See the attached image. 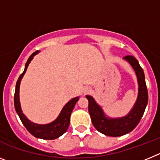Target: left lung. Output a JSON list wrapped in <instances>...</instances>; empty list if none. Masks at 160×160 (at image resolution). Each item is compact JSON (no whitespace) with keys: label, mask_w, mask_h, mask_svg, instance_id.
<instances>
[{"label":"left lung","mask_w":160,"mask_h":160,"mask_svg":"<svg viewBox=\"0 0 160 160\" xmlns=\"http://www.w3.org/2000/svg\"><path fill=\"white\" fill-rule=\"evenodd\" d=\"M124 59L128 61L135 70L138 82V99L129 114L121 118H106L102 109L97 105L94 98L91 96H86L89 101L88 110L93 125L99 132L108 136H122L132 131L140 122L148 102L144 72L138 60L131 55H127Z\"/></svg>","instance_id":"obj_1"}]
</instances>
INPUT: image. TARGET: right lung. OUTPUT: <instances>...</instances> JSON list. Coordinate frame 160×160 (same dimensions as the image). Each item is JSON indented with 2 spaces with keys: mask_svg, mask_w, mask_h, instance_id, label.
<instances>
[{
  "mask_svg": "<svg viewBox=\"0 0 160 160\" xmlns=\"http://www.w3.org/2000/svg\"><path fill=\"white\" fill-rule=\"evenodd\" d=\"M38 53V51H35L32 53V55L28 59L27 62L25 64V70L23 73L20 75L18 82L16 84V89H15V94H14V107L18 113V116L22 122L25 128L27 129L30 134H32L33 136L36 138H42V139H55V138H58L59 136L62 135L66 130L68 129V127L70 125V114H71L72 111H73V107L75 106L76 102L78 101V98H74L72 100H70L68 103H66V106L63 107V109L61 111V114H59L58 118L53 121V122L46 125H38L33 122H30L26 117L23 114L21 109L19 102V87L20 82L22 80V77L25 74V71L27 70V67L29 66V62L32 59L33 56L36 55Z\"/></svg>",
  "mask_w": 160,
  "mask_h": 160,
  "instance_id": "obj_1",
  "label": "right lung"
}]
</instances>
